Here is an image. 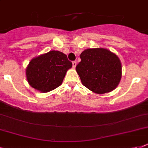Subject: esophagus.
Wrapping results in <instances>:
<instances>
[{
    "mask_svg": "<svg viewBox=\"0 0 148 148\" xmlns=\"http://www.w3.org/2000/svg\"><path fill=\"white\" fill-rule=\"evenodd\" d=\"M72 65H73V67H76V65H77V61H75V60H74L73 62H72Z\"/></svg>",
    "mask_w": 148,
    "mask_h": 148,
    "instance_id": "obj_1",
    "label": "esophagus"
}]
</instances>
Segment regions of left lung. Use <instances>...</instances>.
Returning <instances> with one entry per match:
<instances>
[{
    "mask_svg": "<svg viewBox=\"0 0 148 148\" xmlns=\"http://www.w3.org/2000/svg\"><path fill=\"white\" fill-rule=\"evenodd\" d=\"M80 57L76 71L84 86L101 95L116 88L121 78V64L116 54L95 48L84 51Z\"/></svg>",
    "mask_w": 148,
    "mask_h": 148,
    "instance_id": "obj_1",
    "label": "left lung"
}]
</instances>
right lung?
<instances>
[{"instance_id":"add662e5","label":"right lung","mask_w":148,"mask_h":148,"mask_svg":"<svg viewBox=\"0 0 148 148\" xmlns=\"http://www.w3.org/2000/svg\"><path fill=\"white\" fill-rule=\"evenodd\" d=\"M72 67L66 54L51 51L31 60L27 67L30 85L41 92H49L61 84L66 72Z\"/></svg>"}]
</instances>
